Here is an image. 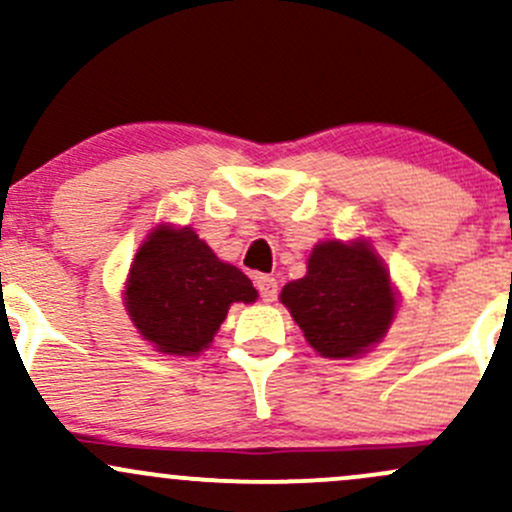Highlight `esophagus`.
Listing matches in <instances>:
<instances>
[{
  "label": "esophagus",
  "mask_w": 512,
  "mask_h": 512,
  "mask_svg": "<svg viewBox=\"0 0 512 512\" xmlns=\"http://www.w3.org/2000/svg\"><path fill=\"white\" fill-rule=\"evenodd\" d=\"M255 286L257 291H260V299L265 303H272L277 299V279L269 277V274H257L255 277Z\"/></svg>",
  "instance_id": "esophagus-1"
}]
</instances>
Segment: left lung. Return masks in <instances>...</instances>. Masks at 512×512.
Here are the masks:
<instances>
[{
    "label": "left lung",
    "mask_w": 512,
    "mask_h": 512,
    "mask_svg": "<svg viewBox=\"0 0 512 512\" xmlns=\"http://www.w3.org/2000/svg\"><path fill=\"white\" fill-rule=\"evenodd\" d=\"M282 303L318 355L345 359L381 342L396 313V291L372 245L325 240L313 247L306 277L284 286Z\"/></svg>",
    "instance_id": "1"
}]
</instances>
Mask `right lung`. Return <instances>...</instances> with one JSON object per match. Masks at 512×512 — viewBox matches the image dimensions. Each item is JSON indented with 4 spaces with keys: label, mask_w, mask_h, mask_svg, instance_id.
Returning <instances> with one entry per match:
<instances>
[{
    "label": "right lung",
    "mask_w": 512,
    "mask_h": 512,
    "mask_svg": "<svg viewBox=\"0 0 512 512\" xmlns=\"http://www.w3.org/2000/svg\"><path fill=\"white\" fill-rule=\"evenodd\" d=\"M257 291L238 267L218 260L192 228L157 226L138 247L123 303L157 352L194 357L211 345L230 303Z\"/></svg>",
    "instance_id": "obj_1"
}]
</instances>
